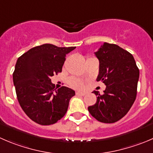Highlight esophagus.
<instances>
[{"label": "esophagus", "instance_id": "esophagus-1", "mask_svg": "<svg viewBox=\"0 0 153 153\" xmlns=\"http://www.w3.org/2000/svg\"><path fill=\"white\" fill-rule=\"evenodd\" d=\"M76 95H79V96H85L86 93H83V92H76Z\"/></svg>", "mask_w": 153, "mask_h": 153}]
</instances>
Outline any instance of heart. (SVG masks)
<instances>
[{"mask_svg":"<svg viewBox=\"0 0 153 153\" xmlns=\"http://www.w3.org/2000/svg\"><path fill=\"white\" fill-rule=\"evenodd\" d=\"M69 84L71 87L76 89H81L84 87V83L81 80L76 78H70L69 79Z\"/></svg>","mask_w":153,"mask_h":153,"instance_id":"obj_1","label":"heart"}]
</instances>
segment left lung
<instances>
[{
  "label": "left lung",
  "mask_w": 153,
  "mask_h": 153,
  "mask_svg": "<svg viewBox=\"0 0 153 153\" xmlns=\"http://www.w3.org/2000/svg\"><path fill=\"white\" fill-rule=\"evenodd\" d=\"M95 55L99 60L96 81L106 88L102 94L93 92L97 100L88 111L99 122L113 123L122 119L134 102L139 69L132 54L115 44L105 42Z\"/></svg>",
  "instance_id": "left-lung-1"
}]
</instances>
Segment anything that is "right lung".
<instances>
[{"label": "right lung", "instance_id": "right-lung-1", "mask_svg": "<svg viewBox=\"0 0 153 153\" xmlns=\"http://www.w3.org/2000/svg\"><path fill=\"white\" fill-rule=\"evenodd\" d=\"M75 48L44 44L18 58L13 74L17 99L33 122L52 125L66 114L75 91L66 87L56 90L51 77L62 72L66 55Z\"/></svg>", "mask_w": 153, "mask_h": 153}]
</instances>
